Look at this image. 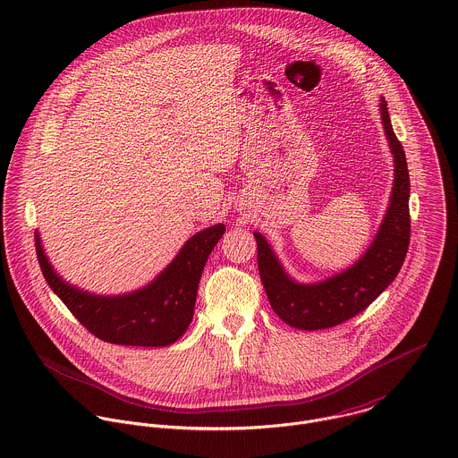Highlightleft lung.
Masks as SVG:
<instances>
[{"mask_svg": "<svg viewBox=\"0 0 458 458\" xmlns=\"http://www.w3.org/2000/svg\"><path fill=\"white\" fill-rule=\"evenodd\" d=\"M380 117L394 161L393 190L375 240L352 267L318 283H299L284 270L267 238L254 231L258 268L268 302L283 321L295 328H328L362 312L396 279L405 261L411 240V179L405 151L393 131L384 98H380Z\"/></svg>", "mask_w": 458, "mask_h": 458, "instance_id": "left-lung-1", "label": "left lung"}]
</instances>
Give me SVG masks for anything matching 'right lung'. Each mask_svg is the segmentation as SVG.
<instances>
[{
    "instance_id": "add662e5",
    "label": "right lung",
    "mask_w": 458,
    "mask_h": 458,
    "mask_svg": "<svg viewBox=\"0 0 458 458\" xmlns=\"http://www.w3.org/2000/svg\"><path fill=\"white\" fill-rule=\"evenodd\" d=\"M224 233V224L195 233L149 284L123 295H96L64 281L51 267L38 231L35 249L53 293L96 337L114 344L166 346L186 332L208 256Z\"/></svg>"
}]
</instances>
